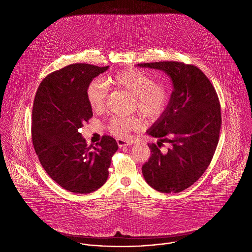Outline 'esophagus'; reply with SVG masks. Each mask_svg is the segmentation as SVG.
Here are the masks:
<instances>
[{"label": "esophagus", "mask_w": 252, "mask_h": 252, "mask_svg": "<svg viewBox=\"0 0 252 252\" xmlns=\"http://www.w3.org/2000/svg\"><path fill=\"white\" fill-rule=\"evenodd\" d=\"M118 146L120 148H124V147H128L132 145V141H128V140H125V139H118Z\"/></svg>", "instance_id": "34e87169"}]
</instances>
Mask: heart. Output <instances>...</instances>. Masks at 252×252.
<instances>
[{
	"instance_id": "heart-1",
	"label": "heart",
	"mask_w": 252,
	"mask_h": 252,
	"mask_svg": "<svg viewBox=\"0 0 252 252\" xmlns=\"http://www.w3.org/2000/svg\"><path fill=\"white\" fill-rule=\"evenodd\" d=\"M105 83L122 89L134 96L136 111L148 120L159 118L169 102L170 91L165 83L156 82L155 78L145 71L128 69L105 79ZM87 98L93 111L103 109L106 98V88L100 80H94L87 88ZM138 126L134 118H112L107 125L110 131L117 136L126 137Z\"/></svg>"
}]
</instances>
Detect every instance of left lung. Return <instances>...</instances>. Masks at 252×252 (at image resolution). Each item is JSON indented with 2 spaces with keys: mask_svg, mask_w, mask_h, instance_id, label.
<instances>
[{
  "mask_svg": "<svg viewBox=\"0 0 252 252\" xmlns=\"http://www.w3.org/2000/svg\"><path fill=\"white\" fill-rule=\"evenodd\" d=\"M170 78L173 91L164 113L147 130L171 147L161 153L150 145L151 158L142 165L146 182L156 190L181 192L203 174L217 150L221 126L220 104L210 81L191 64L178 62L138 63Z\"/></svg>",
  "mask_w": 252,
  "mask_h": 252,
  "instance_id": "left-lung-1",
  "label": "left lung"
}]
</instances>
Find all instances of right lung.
<instances>
[{
  "mask_svg": "<svg viewBox=\"0 0 252 252\" xmlns=\"http://www.w3.org/2000/svg\"><path fill=\"white\" fill-rule=\"evenodd\" d=\"M110 66L69 64L40 84L32 106V139L41 164L63 189L90 193L106 182L118 142L103 135L88 147L80 132L93 117L87 98L89 84Z\"/></svg>",
  "mask_w": 252,
  "mask_h": 252,
  "instance_id": "add662e5",
  "label": "right lung"
}]
</instances>
